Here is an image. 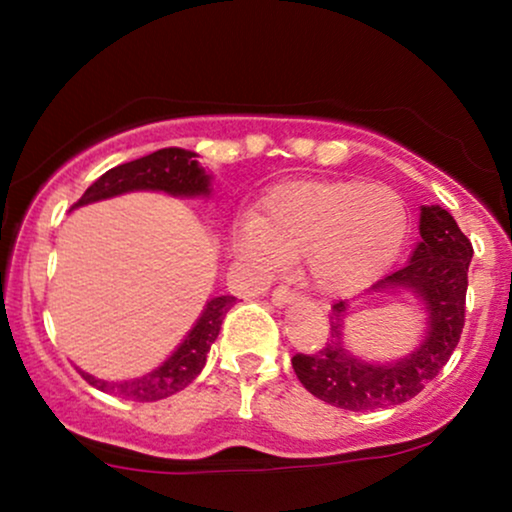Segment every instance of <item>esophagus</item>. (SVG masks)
<instances>
[{
  "instance_id": "1",
  "label": "esophagus",
  "mask_w": 512,
  "mask_h": 512,
  "mask_svg": "<svg viewBox=\"0 0 512 512\" xmlns=\"http://www.w3.org/2000/svg\"><path fill=\"white\" fill-rule=\"evenodd\" d=\"M294 299H296V294H294V289H292V287H287V285L275 287V292H273V304H275V306L292 304Z\"/></svg>"
}]
</instances>
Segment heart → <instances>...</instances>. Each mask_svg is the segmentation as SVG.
<instances>
[{"mask_svg": "<svg viewBox=\"0 0 512 512\" xmlns=\"http://www.w3.org/2000/svg\"><path fill=\"white\" fill-rule=\"evenodd\" d=\"M408 208L384 185L361 180H289L268 189L256 216L232 230L239 258L273 270L304 258V273L325 294H349L375 280L401 254Z\"/></svg>", "mask_w": 512, "mask_h": 512, "instance_id": "b5f03b06", "label": "heart"}]
</instances>
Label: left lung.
Instances as JSON below:
<instances>
[{"label":"left lung","instance_id":"8db88e82","mask_svg":"<svg viewBox=\"0 0 512 512\" xmlns=\"http://www.w3.org/2000/svg\"><path fill=\"white\" fill-rule=\"evenodd\" d=\"M420 244L406 266L382 277L372 289L408 287L430 308V332L418 351L399 363L368 365L342 346L344 301L330 311L332 339L313 353H296L292 368L315 399L344 410L399 406L418 396L439 375L456 351L465 325V294L472 244L446 208L425 206L420 218Z\"/></svg>","mask_w":512,"mask_h":512}]
</instances>
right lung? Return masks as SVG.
Masks as SVG:
<instances>
[{
	"label": "right lung",
	"instance_id": "1",
	"mask_svg": "<svg viewBox=\"0 0 512 512\" xmlns=\"http://www.w3.org/2000/svg\"><path fill=\"white\" fill-rule=\"evenodd\" d=\"M194 156H197L194 151L170 147L142 156L137 161L121 163V166L106 170L99 180H94L71 208L116 197V194L132 192V189H161V192L187 194V197H192V194H208L211 192V182H208L204 170L199 168V163L194 161ZM232 306H235V296H216V299L208 301L199 323L187 334L180 349L161 368L140 377V380L104 382L94 380L87 372H80V375L92 387L102 389L106 394L121 396L125 401L147 403L178 394L187 384L197 380L201 368L206 365V353L211 349V344L216 342L225 313Z\"/></svg>",
	"mask_w": 512,
	"mask_h": 512
}]
</instances>
